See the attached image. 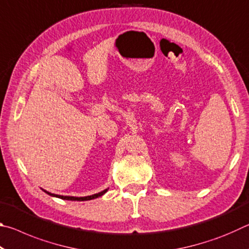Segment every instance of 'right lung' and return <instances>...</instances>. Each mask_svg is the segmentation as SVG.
Here are the masks:
<instances>
[{"label":"right lung","instance_id":"obj_1","mask_svg":"<svg viewBox=\"0 0 249 249\" xmlns=\"http://www.w3.org/2000/svg\"><path fill=\"white\" fill-rule=\"evenodd\" d=\"M108 190L107 189H105V190L101 191L99 193H95V195H92V196H60V195H54V193H50L48 191H46L43 189V191L47 193V195L54 196V197H59V199H62V200H69V201H89V200H93L96 199V197L99 196H102L104 193H107Z\"/></svg>","mask_w":249,"mask_h":249}]
</instances>
